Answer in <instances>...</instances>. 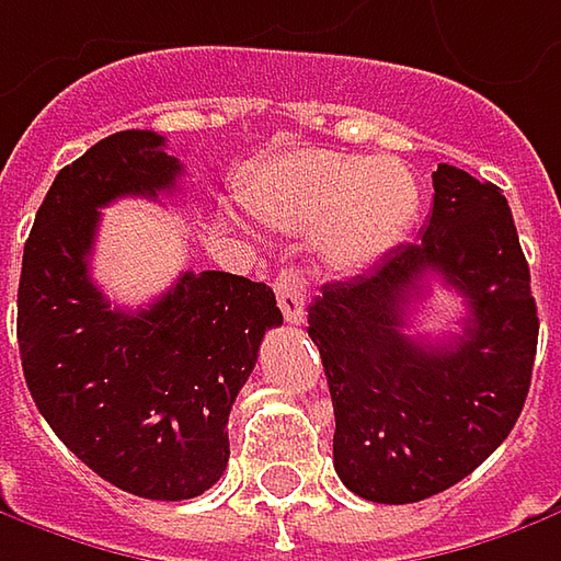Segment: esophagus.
<instances>
[{"label": "esophagus", "mask_w": 561, "mask_h": 561, "mask_svg": "<svg viewBox=\"0 0 561 561\" xmlns=\"http://www.w3.org/2000/svg\"><path fill=\"white\" fill-rule=\"evenodd\" d=\"M276 301H279L282 313L288 323H301L305 320V307H307V282L301 276V270H282L276 276Z\"/></svg>", "instance_id": "34e87169"}]
</instances>
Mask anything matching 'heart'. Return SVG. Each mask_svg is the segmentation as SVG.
I'll return each instance as SVG.
<instances>
[{
	"label": "heart",
	"instance_id": "1",
	"mask_svg": "<svg viewBox=\"0 0 561 561\" xmlns=\"http://www.w3.org/2000/svg\"><path fill=\"white\" fill-rule=\"evenodd\" d=\"M241 204L270 229H320V254L335 270L386 256L417 219L421 191L396 159L335 150H291L260 165L241 187Z\"/></svg>",
	"mask_w": 561,
	"mask_h": 561
}]
</instances>
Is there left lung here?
Returning <instances> with one entry per match:
<instances>
[{
  "label": "left lung",
  "mask_w": 561,
  "mask_h": 561,
  "mask_svg": "<svg viewBox=\"0 0 561 561\" xmlns=\"http://www.w3.org/2000/svg\"><path fill=\"white\" fill-rule=\"evenodd\" d=\"M433 191L417 241L327 285L307 310L335 408V474L386 505L436 496L500 449L527 399L540 332L505 194L446 162ZM430 278L469 305L455 340L403 332Z\"/></svg>",
  "instance_id": "8db88e82"
}]
</instances>
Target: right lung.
<instances>
[{
    "label": "right lung",
    "mask_w": 561,
    "mask_h": 561,
    "mask_svg": "<svg viewBox=\"0 0 561 561\" xmlns=\"http://www.w3.org/2000/svg\"><path fill=\"white\" fill-rule=\"evenodd\" d=\"M157 131H118L65 165L21 260L18 348L46 424L90 471L144 500H194L229 465V411L282 310L270 285L182 273L140 310L90 279L100 209L179 187Z\"/></svg>",
    "instance_id": "1"
}]
</instances>
